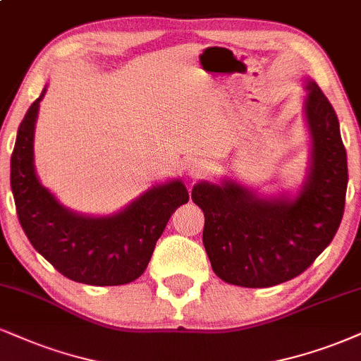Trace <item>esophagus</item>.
Here are the masks:
<instances>
[{"label": "esophagus", "instance_id": "1", "mask_svg": "<svg viewBox=\"0 0 361 361\" xmlns=\"http://www.w3.org/2000/svg\"><path fill=\"white\" fill-rule=\"evenodd\" d=\"M188 172L190 177L197 179L202 173H206V164H202L201 160H189L188 162Z\"/></svg>", "mask_w": 361, "mask_h": 361}]
</instances>
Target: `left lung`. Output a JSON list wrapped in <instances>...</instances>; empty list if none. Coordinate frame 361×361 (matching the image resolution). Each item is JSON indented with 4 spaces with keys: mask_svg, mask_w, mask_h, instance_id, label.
Masks as SVG:
<instances>
[{
    "mask_svg": "<svg viewBox=\"0 0 361 361\" xmlns=\"http://www.w3.org/2000/svg\"><path fill=\"white\" fill-rule=\"evenodd\" d=\"M305 115L311 167L295 199L259 197L234 180L199 182L192 201L204 211L202 241L212 271L243 288H269L308 269L335 238L348 185L340 123L313 80H306Z\"/></svg>",
    "mask_w": 361,
    "mask_h": 361,
    "instance_id": "obj_1",
    "label": "left lung"
}]
</instances>
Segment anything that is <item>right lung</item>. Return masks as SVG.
Returning a JSON list of instances; mask_svg holds the SVG:
<instances>
[{
	"instance_id": "1",
	"label": "right lung",
	"mask_w": 361,
	"mask_h": 361,
	"mask_svg": "<svg viewBox=\"0 0 361 361\" xmlns=\"http://www.w3.org/2000/svg\"><path fill=\"white\" fill-rule=\"evenodd\" d=\"M44 92L20 123L11 154V190L21 228L39 255L72 281L92 286L135 281L172 212L189 201L188 189L179 179L157 184L122 211L104 217L61 206L35 172V123Z\"/></svg>"
}]
</instances>
